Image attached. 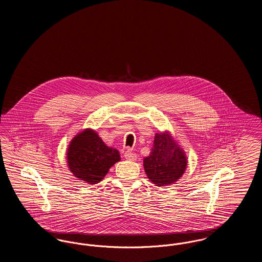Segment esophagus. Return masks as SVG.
Instances as JSON below:
<instances>
[{"label": "esophagus", "instance_id": "esophagus-1", "mask_svg": "<svg viewBox=\"0 0 262 262\" xmlns=\"http://www.w3.org/2000/svg\"><path fill=\"white\" fill-rule=\"evenodd\" d=\"M124 156H125V158L126 160H129V161H135V160H137V154H135V153L132 152L130 150H126Z\"/></svg>", "mask_w": 262, "mask_h": 262}]
</instances>
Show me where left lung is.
<instances>
[{"label": "left lung", "instance_id": "obj_1", "mask_svg": "<svg viewBox=\"0 0 262 262\" xmlns=\"http://www.w3.org/2000/svg\"><path fill=\"white\" fill-rule=\"evenodd\" d=\"M187 165L185 151L168 130L155 135L151 152L143 159L146 176L157 187L176 183L185 173Z\"/></svg>", "mask_w": 262, "mask_h": 262}]
</instances>
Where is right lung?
<instances>
[{"mask_svg":"<svg viewBox=\"0 0 262 262\" xmlns=\"http://www.w3.org/2000/svg\"><path fill=\"white\" fill-rule=\"evenodd\" d=\"M67 160L69 169L75 178L94 185L104 179L121 157L120 152L107 146L95 130L85 128L70 142Z\"/></svg>","mask_w":262,"mask_h":262,"instance_id":"obj_1","label":"right lung"}]
</instances>
